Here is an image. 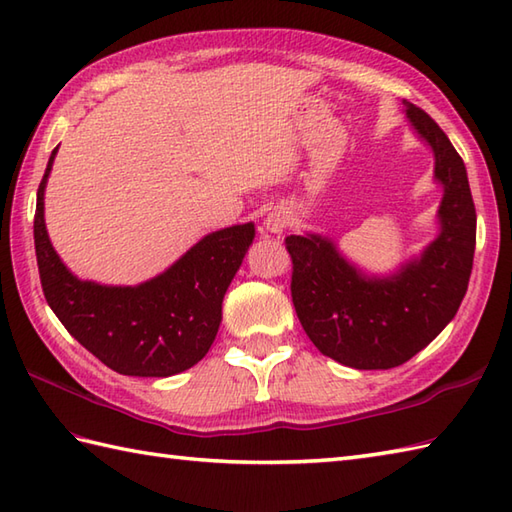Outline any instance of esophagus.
<instances>
[{
	"mask_svg": "<svg viewBox=\"0 0 512 512\" xmlns=\"http://www.w3.org/2000/svg\"><path fill=\"white\" fill-rule=\"evenodd\" d=\"M286 226H288V215H286V211L275 209L273 213H268V215H266V220H264L266 233L281 235V233H284V228H286Z\"/></svg>",
	"mask_w": 512,
	"mask_h": 512,
	"instance_id": "obj_1",
	"label": "esophagus"
}]
</instances>
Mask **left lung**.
I'll list each match as a JSON object with an SVG mask.
<instances>
[{
	"label": "left lung",
	"mask_w": 512,
	"mask_h": 512,
	"mask_svg": "<svg viewBox=\"0 0 512 512\" xmlns=\"http://www.w3.org/2000/svg\"><path fill=\"white\" fill-rule=\"evenodd\" d=\"M402 103L436 158L440 235L389 277H367L328 237H286L303 330L321 354L354 369L398 367L427 347L458 312L473 270L477 217L464 160L427 112Z\"/></svg>",
	"instance_id": "8db88e82"
}]
</instances>
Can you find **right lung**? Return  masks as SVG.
<instances>
[{
  "instance_id": "obj_1",
  "label": "right lung",
  "mask_w": 512,
  "mask_h": 512,
  "mask_svg": "<svg viewBox=\"0 0 512 512\" xmlns=\"http://www.w3.org/2000/svg\"><path fill=\"white\" fill-rule=\"evenodd\" d=\"M57 149L37 189L35 211V253L48 306L85 350L118 374L165 378L193 367L215 341L226 288L253 244L255 224L209 233L145 284L81 281L52 248L43 220V191Z\"/></svg>"
}]
</instances>
